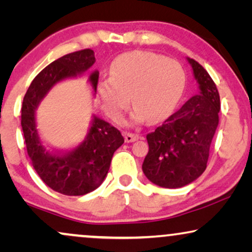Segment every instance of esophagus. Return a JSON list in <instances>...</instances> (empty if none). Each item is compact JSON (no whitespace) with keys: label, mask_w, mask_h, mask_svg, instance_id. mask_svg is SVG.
Listing matches in <instances>:
<instances>
[{"label":"esophagus","mask_w":252,"mask_h":252,"mask_svg":"<svg viewBox=\"0 0 252 252\" xmlns=\"http://www.w3.org/2000/svg\"><path fill=\"white\" fill-rule=\"evenodd\" d=\"M124 136H125V142H134V141L139 140V135L137 134H132V133H124Z\"/></svg>","instance_id":"34e87169"}]
</instances>
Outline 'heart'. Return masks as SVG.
<instances>
[{"instance_id":"b5f03b06","label":"heart","mask_w":252,"mask_h":252,"mask_svg":"<svg viewBox=\"0 0 252 252\" xmlns=\"http://www.w3.org/2000/svg\"><path fill=\"white\" fill-rule=\"evenodd\" d=\"M186 75L173 60L150 51L120 55L110 67L109 79L99 81L97 93L104 112L122 122L132 104L134 123H161L174 111L185 89Z\"/></svg>"}]
</instances>
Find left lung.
I'll return each mask as SVG.
<instances>
[{
	"instance_id": "1",
	"label": "left lung",
	"mask_w": 252,
	"mask_h": 252,
	"mask_svg": "<svg viewBox=\"0 0 252 252\" xmlns=\"http://www.w3.org/2000/svg\"><path fill=\"white\" fill-rule=\"evenodd\" d=\"M198 91L177 112L147 135L142 170L153 184L180 188L201 177L219 124L220 97L205 68L187 57Z\"/></svg>"
}]
</instances>
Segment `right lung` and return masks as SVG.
<instances>
[{"instance_id": "right-lung-1", "label": "right lung", "mask_w": 252, "mask_h": 252, "mask_svg": "<svg viewBox=\"0 0 252 252\" xmlns=\"http://www.w3.org/2000/svg\"><path fill=\"white\" fill-rule=\"evenodd\" d=\"M95 63L92 49L65 55L44 67L27 89L22 106V128L27 154L34 170L53 190L67 196L88 194L99 187L108 174L115 151L124 143V137L105 120L92 116L84 140L67 151L51 149L43 142L36 125V109L51 88L66 79L85 74ZM94 94L98 71L88 78Z\"/></svg>"}]
</instances>
